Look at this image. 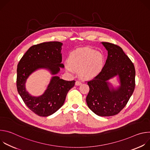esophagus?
<instances>
[{"instance_id": "1", "label": "esophagus", "mask_w": 150, "mask_h": 150, "mask_svg": "<svg viewBox=\"0 0 150 150\" xmlns=\"http://www.w3.org/2000/svg\"><path fill=\"white\" fill-rule=\"evenodd\" d=\"M81 84V82H79V81H77L75 82V85H76V86H79V85H80Z\"/></svg>"}]
</instances>
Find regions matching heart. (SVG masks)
Listing matches in <instances>:
<instances>
[{
  "instance_id": "1",
  "label": "heart",
  "mask_w": 150,
  "mask_h": 150,
  "mask_svg": "<svg viewBox=\"0 0 150 150\" xmlns=\"http://www.w3.org/2000/svg\"><path fill=\"white\" fill-rule=\"evenodd\" d=\"M104 63L105 57L102 52L84 47L70 53L65 68L71 73L78 72L80 78L83 80H90L101 73Z\"/></svg>"
}]
</instances>
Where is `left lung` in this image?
Listing matches in <instances>:
<instances>
[{"label": "left lung", "instance_id": "left-lung-1", "mask_svg": "<svg viewBox=\"0 0 150 150\" xmlns=\"http://www.w3.org/2000/svg\"><path fill=\"white\" fill-rule=\"evenodd\" d=\"M108 56L101 73L88 82L90 87L86 98L90 109L99 116L119 113L126 105L135 88L134 64L119 46L101 42ZM117 76L120 85L115 88L108 81Z\"/></svg>", "mask_w": 150, "mask_h": 150}]
</instances>
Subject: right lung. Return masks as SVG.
I'll list each match as a JSON object with an SVG mask.
<instances>
[{
  "instance_id": "1",
  "label": "right lung",
  "mask_w": 150,
  "mask_h": 150,
  "mask_svg": "<svg viewBox=\"0 0 150 150\" xmlns=\"http://www.w3.org/2000/svg\"><path fill=\"white\" fill-rule=\"evenodd\" d=\"M62 45L63 43L59 41L34 45L18 64V92L28 108L40 116H49L57 111L63 105L68 91L75 85V81H65L56 75L60 68H64L62 63ZM38 69L47 70L53 76L44 93L36 97L26 91L25 83L28 77Z\"/></svg>"
}]
</instances>
